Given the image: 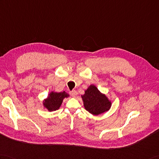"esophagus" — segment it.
Segmentation results:
<instances>
[{
	"label": "esophagus",
	"instance_id": "34e87169",
	"mask_svg": "<svg viewBox=\"0 0 159 159\" xmlns=\"http://www.w3.org/2000/svg\"><path fill=\"white\" fill-rule=\"evenodd\" d=\"M77 94H78V93H77L76 91H75V90H73V91H72L70 92V95L72 98H75V97H76Z\"/></svg>",
	"mask_w": 159,
	"mask_h": 159
}]
</instances>
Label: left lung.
Instances as JSON below:
<instances>
[{
  "mask_svg": "<svg viewBox=\"0 0 159 159\" xmlns=\"http://www.w3.org/2000/svg\"><path fill=\"white\" fill-rule=\"evenodd\" d=\"M84 108L95 116L104 113L111 108L112 102L108 98L99 91L94 84L89 86L81 95Z\"/></svg>",
  "mask_w": 159,
  "mask_h": 159,
  "instance_id": "left-lung-1",
  "label": "left lung"
}]
</instances>
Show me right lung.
Returning a JSON list of instances; mask_svg holds the SVG:
<instances>
[{"label":"right lung","instance_id":"add662e5","mask_svg":"<svg viewBox=\"0 0 159 159\" xmlns=\"http://www.w3.org/2000/svg\"><path fill=\"white\" fill-rule=\"evenodd\" d=\"M70 97L66 91L54 92L51 91L47 98L44 99L43 105L44 108L49 112H53L60 108L64 99Z\"/></svg>","mask_w":159,"mask_h":159}]
</instances>
